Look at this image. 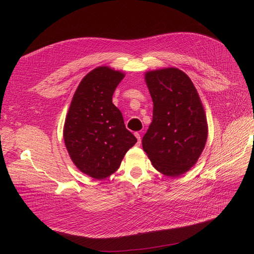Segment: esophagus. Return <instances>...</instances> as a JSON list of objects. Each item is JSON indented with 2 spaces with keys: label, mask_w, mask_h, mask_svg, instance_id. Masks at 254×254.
<instances>
[{
  "label": "esophagus",
  "mask_w": 254,
  "mask_h": 254,
  "mask_svg": "<svg viewBox=\"0 0 254 254\" xmlns=\"http://www.w3.org/2000/svg\"><path fill=\"white\" fill-rule=\"evenodd\" d=\"M134 135L136 136V139H137V143H139V145L141 144V142H142V140H141V134L139 133V132H135L134 133Z\"/></svg>",
  "instance_id": "34e87169"
}]
</instances>
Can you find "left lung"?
I'll list each match as a JSON object with an SVG mask.
<instances>
[{
  "instance_id": "obj_1",
  "label": "left lung",
  "mask_w": 254,
  "mask_h": 254,
  "mask_svg": "<svg viewBox=\"0 0 254 254\" xmlns=\"http://www.w3.org/2000/svg\"><path fill=\"white\" fill-rule=\"evenodd\" d=\"M145 81L153 113L143 149L158 172L181 176L197 163L207 139L201 99L190 78L177 67L146 72Z\"/></svg>"
}]
</instances>
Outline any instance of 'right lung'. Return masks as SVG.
<instances>
[{"instance_id": "right-lung-1", "label": "right lung", "mask_w": 254, "mask_h": 254, "mask_svg": "<svg viewBox=\"0 0 254 254\" xmlns=\"http://www.w3.org/2000/svg\"><path fill=\"white\" fill-rule=\"evenodd\" d=\"M125 74L97 66L81 79L68 108L64 140L75 166L102 180L118 171L125 153L136 143L126 129L122 112L112 103Z\"/></svg>"}]
</instances>
